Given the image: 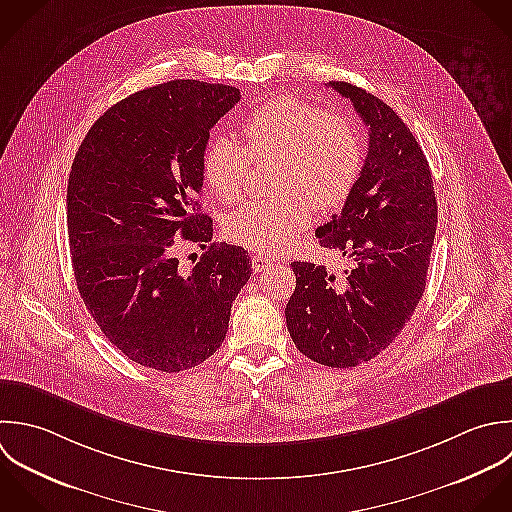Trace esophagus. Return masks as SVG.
I'll list each match as a JSON object with an SVG mask.
<instances>
[{
	"label": "esophagus",
	"instance_id": "esophagus-1",
	"mask_svg": "<svg viewBox=\"0 0 512 512\" xmlns=\"http://www.w3.org/2000/svg\"><path fill=\"white\" fill-rule=\"evenodd\" d=\"M251 263H253V271L255 273H261V271H265L267 267H271V257H267V255H261V253H255L253 257H251Z\"/></svg>",
	"mask_w": 512,
	"mask_h": 512
}]
</instances>
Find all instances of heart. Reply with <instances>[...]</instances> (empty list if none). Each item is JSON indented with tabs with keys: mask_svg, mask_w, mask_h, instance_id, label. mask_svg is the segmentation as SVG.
<instances>
[{
	"mask_svg": "<svg viewBox=\"0 0 512 512\" xmlns=\"http://www.w3.org/2000/svg\"><path fill=\"white\" fill-rule=\"evenodd\" d=\"M247 149L233 137L207 141L201 169L207 185L225 201L243 193L249 157L277 159L273 187L279 195L243 205L227 221V235L253 251L287 249L311 223L313 205L333 209L355 189L365 149L353 121L297 97H275L241 123Z\"/></svg>",
	"mask_w": 512,
	"mask_h": 512,
	"instance_id": "1",
	"label": "heart"
}]
</instances>
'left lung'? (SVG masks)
Returning a JSON list of instances; mask_svg holds the SVG:
<instances>
[{
	"label": "left lung",
	"mask_w": 512,
	"mask_h": 512,
	"mask_svg": "<svg viewBox=\"0 0 512 512\" xmlns=\"http://www.w3.org/2000/svg\"><path fill=\"white\" fill-rule=\"evenodd\" d=\"M369 127V151L341 215L317 229L321 247L353 259L335 277L323 265L293 261L297 287L285 317L311 361L349 369L377 357L419 305L437 233L429 161L405 121L379 97L331 81Z\"/></svg>",
	"instance_id": "8db88e82"
}]
</instances>
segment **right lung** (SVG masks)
I'll return each instance as SVG.
<instances>
[{"mask_svg": "<svg viewBox=\"0 0 512 512\" xmlns=\"http://www.w3.org/2000/svg\"><path fill=\"white\" fill-rule=\"evenodd\" d=\"M239 99L231 85L167 81L109 107L75 153L67 235L77 289L137 365L179 373L209 359L251 277L243 247L211 243L197 201L209 131ZM179 234L204 249L189 272L172 255Z\"/></svg>", "mask_w": 512, "mask_h": 512, "instance_id": "1", "label": "right lung"}]
</instances>
